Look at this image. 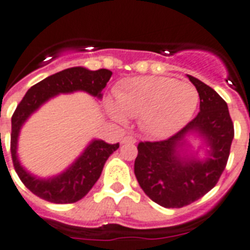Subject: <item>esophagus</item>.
Here are the masks:
<instances>
[{"instance_id":"obj_1","label":"esophagus","mask_w":250,"mask_h":250,"mask_svg":"<svg viewBox=\"0 0 250 250\" xmlns=\"http://www.w3.org/2000/svg\"><path fill=\"white\" fill-rule=\"evenodd\" d=\"M135 142L136 139L133 135H126V136H124L123 139H121V144H125V143H135Z\"/></svg>"}]
</instances>
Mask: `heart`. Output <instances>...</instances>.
I'll use <instances>...</instances> for the list:
<instances>
[{
	"mask_svg": "<svg viewBox=\"0 0 250 250\" xmlns=\"http://www.w3.org/2000/svg\"><path fill=\"white\" fill-rule=\"evenodd\" d=\"M116 102L107 108L115 120L126 116L140 119V125L153 136H167L182 127L196 111L198 92L191 83L169 77H136L127 80L115 92Z\"/></svg>",
	"mask_w": 250,
	"mask_h": 250,
	"instance_id": "1",
	"label": "heart"
}]
</instances>
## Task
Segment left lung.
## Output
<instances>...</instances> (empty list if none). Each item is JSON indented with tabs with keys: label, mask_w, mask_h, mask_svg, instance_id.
<instances>
[{
	"label": "left lung",
	"mask_w": 250,
	"mask_h": 250,
	"mask_svg": "<svg viewBox=\"0 0 250 250\" xmlns=\"http://www.w3.org/2000/svg\"><path fill=\"white\" fill-rule=\"evenodd\" d=\"M200 96V112L168 139L140 142L134 172L143 191L163 208H178L195 202L216 186L230 154L234 124L227 102L214 89L188 76ZM191 129L204 136L210 146L206 161H188L175 155L176 146Z\"/></svg>",
	"instance_id": "1"
}]
</instances>
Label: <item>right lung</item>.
<instances>
[{
  "label": "right lung",
  "instance_id": "1",
  "mask_svg": "<svg viewBox=\"0 0 250 250\" xmlns=\"http://www.w3.org/2000/svg\"><path fill=\"white\" fill-rule=\"evenodd\" d=\"M112 72L108 69L88 70L82 67L64 69L46 77L34 84L23 96L11 119V158L14 168L21 182L38 197L53 204H73L80 201L92 188L101 176L104 163L117 148L116 144H108L104 140H95L89 144L76 163L61 176L53 180H39L23 169L18 161L16 146L20 127L30 114L40 104L58 93L86 91L92 96L101 97L102 89L110 81Z\"/></svg>",
  "mask_w": 250,
  "mask_h": 250
}]
</instances>
